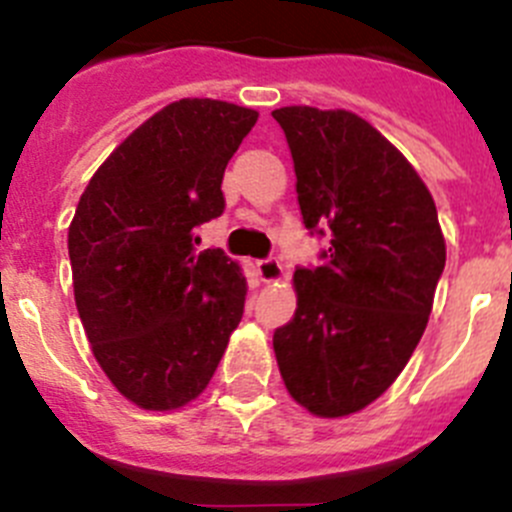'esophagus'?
<instances>
[{"instance_id": "obj_1", "label": "esophagus", "mask_w": 512, "mask_h": 512, "mask_svg": "<svg viewBox=\"0 0 512 512\" xmlns=\"http://www.w3.org/2000/svg\"><path fill=\"white\" fill-rule=\"evenodd\" d=\"M257 275H260L262 283H275V280L283 278V265L275 257H267V260L257 262Z\"/></svg>"}]
</instances>
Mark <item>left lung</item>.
<instances>
[{
    "instance_id": "left-lung-1",
    "label": "left lung",
    "mask_w": 512,
    "mask_h": 512,
    "mask_svg": "<svg viewBox=\"0 0 512 512\" xmlns=\"http://www.w3.org/2000/svg\"><path fill=\"white\" fill-rule=\"evenodd\" d=\"M288 138L300 214L331 237L293 275L298 308L272 336L290 396L315 417L379 399L427 328L444 270L437 207L399 148L351 111H272Z\"/></svg>"
}]
</instances>
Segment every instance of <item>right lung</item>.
I'll return each mask as SVG.
<instances>
[{
	"label": "right lung",
	"instance_id": "right-lung-1",
	"mask_svg": "<svg viewBox=\"0 0 512 512\" xmlns=\"http://www.w3.org/2000/svg\"><path fill=\"white\" fill-rule=\"evenodd\" d=\"M257 111L184 98L136 128L85 186L68 229L75 305L95 361L141 409L207 389L242 321L247 280L197 227L224 212L222 176Z\"/></svg>",
	"mask_w": 512,
	"mask_h": 512
}]
</instances>
